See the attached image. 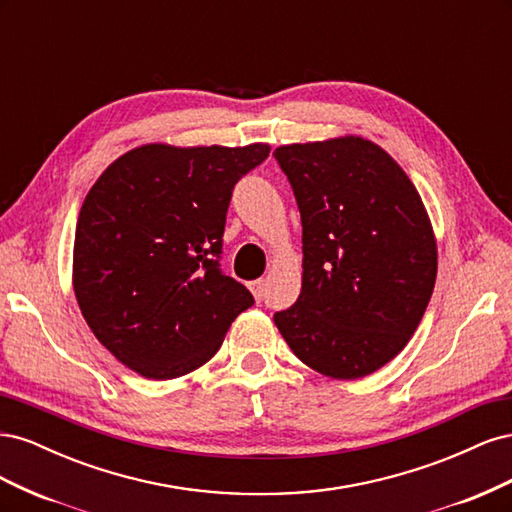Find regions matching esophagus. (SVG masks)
I'll list each match as a JSON object with an SVG mask.
<instances>
[{"mask_svg":"<svg viewBox=\"0 0 512 512\" xmlns=\"http://www.w3.org/2000/svg\"><path fill=\"white\" fill-rule=\"evenodd\" d=\"M250 290H252L254 297L260 301L262 297H265V290H267V280H256V282H252V284H250Z\"/></svg>","mask_w":512,"mask_h":512,"instance_id":"obj_1","label":"esophagus"}]
</instances>
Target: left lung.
<instances>
[{"mask_svg": "<svg viewBox=\"0 0 512 512\" xmlns=\"http://www.w3.org/2000/svg\"><path fill=\"white\" fill-rule=\"evenodd\" d=\"M303 224L301 294L273 316L299 361L335 380L374 374L406 348L438 275L423 198L363 136L275 149Z\"/></svg>", "mask_w": 512, "mask_h": 512, "instance_id": "8db88e82", "label": "left lung"}]
</instances>
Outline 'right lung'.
<instances>
[{"label": "right lung", "instance_id": "1", "mask_svg": "<svg viewBox=\"0 0 512 512\" xmlns=\"http://www.w3.org/2000/svg\"><path fill=\"white\" fill-rule=\"evenodd\" d=\"M269 151L147 143L91 185L76 222L72 286L91 333L138 376L173 380L203 367L254 305L218 258L232 188Z\"/></svg>", "mask_w": 512, "mask_h": 512}]
</instances>
